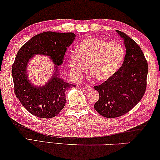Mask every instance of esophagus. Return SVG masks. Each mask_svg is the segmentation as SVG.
<instances>
[{
  "instance_id": "1",
  "label": "esophagus",
  "mask_w": 160,
  "mask_h": 160,
  "mask_svg": "<svg viewBox=\"0 0 160 160\" xmlns=\"http://www.w3.org/2000/svg\"><path fill=\"white\" fill-rule=\"evenodd\" d=\"M85 89H86L87 90H91V87H90V85H85Z\"/></svg>"
}]
</instances>
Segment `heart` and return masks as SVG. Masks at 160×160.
Instances as JSON below:
<instances>
[{
	"label": "heart",
	"instance_id": "obj_1",
	"mask_svg": "<svg viewBox=\"0 0 160 160\" xmlns=\"http://www.w3.org/2000/svg\"><path fill=\"white\" fill-rule=\"evenodd\" d=\"M125 48L121 43L109 42L90 37L81 42L76 52L71 54L70 70L80 78L89 65L90 72L98 81H106L120 70L125 58Z\"/></svg>",
	"mask_w": 160,
	"mask_h": 160
}]
</instances>
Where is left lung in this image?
I'll use <instances>...</instances> for the list:
<instances>
[{
    "mask_svg": "<svg viewBox=\"0 0 160 160\" xmlns=\"http://www.w3.org/2000/svg\"><path fill=\"white\" fill-rule=\"evenodd\" d=\"M116 32L125 45L124 61L113 78L94 87L99 92L94 108L109 118L126 114L141 101L146 90L148 73L147 62L140 47L125 33Z\"/></svg>",
    "mask_w": 160,
    "mask_h": 160,
    "instance_id": "1",
    "label": "left lung"
}]
</instances>
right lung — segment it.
<instances>
[{
	"instance_id": "add662e5",
	"label": "right lung",
	"mask_w": 160,
	"mask_h": 160,
	"mask_svg": "<svg viewBox=\"0 0 160 160\" xmlns=\"http://www.w3.org/2000/svg\"><path fill=\"white\" fill-rule=\"evenodd\" d=\"M75 37L74 33L43 32L28 40L16 54L11 69L14 92L32 115L42 118H53L65 107L66 90L75 85L61 78L59 67ZM35 55L48 56L55 65L51 78L42 86L34 84L27 75L28 62Z\"/></svg>"
}]
</instances>
